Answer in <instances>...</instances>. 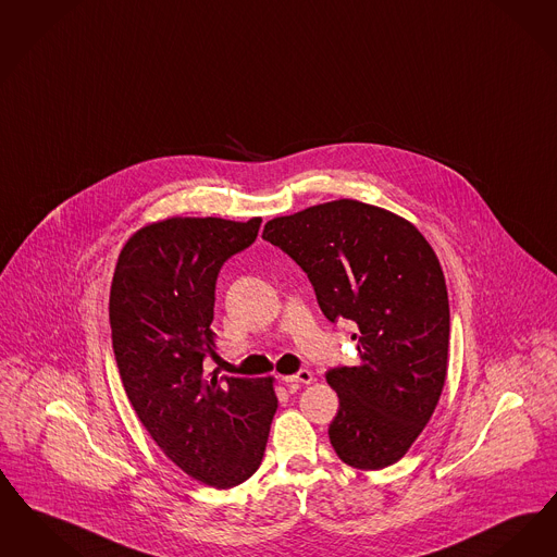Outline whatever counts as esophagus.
I'll return each mask as SVG.
<instances>
[{
    "label": "esophagus",
    "mask_w": 557,
    "mask_h": 557,
    "mask_svg": "<svg viewBox=\"0 0 557 557\" xmlns=\"http://www.w3.org/2000/svg\"><path fill=\"white\" fill-rule=\"evenodd\" d=\"M284 383H311L312 373L311 371H307V369H300L296 375H286V377H282Z\"/></svg>",
    "instance_id": "esophagus-1"
}]
</instances>
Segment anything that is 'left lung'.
I'll return each instance as SVG.
<instances>
[{
	"label": "left lung",
	"instance_id": "1",
	"mask_svg": "<svg viewBox=\"0 0 557 557\" xmlns=\"http://www.w3.org/2000/svg\"><path fill=\"white\" fill-rule=\"evenodd\" d=\"M263 240L307 273L323 314L357 323L360 364L325 373L339 398L330 442L348 467L398 462L429 423L447 371L444 271L398 215L339 199L265 223Z\"/></svg>",
	"mask_w": 557,
	"mask_h": 557
}]
</instances>
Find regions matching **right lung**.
Returning <instances> with one entry per match:
<instances>
[{
    "mask_svg": "<svg viewBox=\"0 0 557 557\" xmlns=\"http://www.w3.org/2000/svg\"><path fill=\"white\" fill-rule=\"evenodd\" d=\"M261 218H170L145 225L113 271V355L128 400L163 454L230 490L261 467L277 410L273 379L205 373L223 263L257 240Z\"/></svg>",
    "mask_w": 557,
    "mask_h": 557,
    "instance_id": "1",
    "label": "right lung"
}]
</instances>
